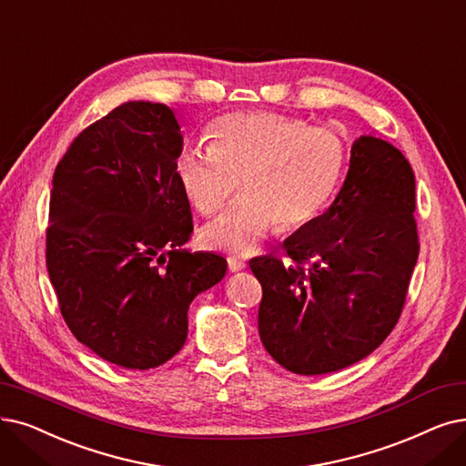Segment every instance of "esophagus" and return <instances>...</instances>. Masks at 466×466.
<instances>
[{
	"mask_svg": "<svg viewBox=\"0 0 466 466\" xmlns=\"http://www.w3.org/2000/svg\"><path fill=\"white\" fill-rule=\"evenodd\" d=\"M228 268L232 272H238V270H244L246 268V262L241 260L239 257H228Z\"/></svg>",
	"mask_w": 466,
	"mask_h": 466,
	"instance_id": "obj_1",
	"label": "esophagus"
}]
</instances>
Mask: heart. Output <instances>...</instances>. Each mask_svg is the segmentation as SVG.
<instances>
[{
	"label": "heart",
	"mask_w": 466,
	"mask_h": 466,
	"mask_svg": "<svg viewBox=\"0 0 466 466\" xmlns=\"http://www.w3.org/2000/svg\"><path fill=\"white\" fill-rule=\"evenodd\" d=\"M209 148L187 147L177 154L175 177L199 215H213L239 180L241 199L201 230L209 249L246 255L270 230L307 227L329 204L345 173L342 140L305 121L238 112L208 129Z\"/></svg>",
	"instance_id": "heart-1"
}]
</instances>
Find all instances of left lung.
<instances>
[{
	"label": "left lung",
	"mask_w": 466,
	"mask_h": 466,
	"mask_svg": "<svg viewBox=\"0 0 466 466\" xmlns=\"http://www.w3.org/2000/svg\"><path fill=\"white\" fill-rule=\"evenodd\" d=\"M415 175L398 148L354 140L329 209L283 241L289 262L249 260L262 286L258 335L299 375L345 370L390 335L419 257Z\"/></svg>",
	"instance_id": "left-lung-1"
}]
</instances>
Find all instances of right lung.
<instances>
[{"instance_id": "1", "label": "right lung", "mask_w": 466, "mask_h": 466, "mask_svg": "<svg viewBox=\"0 0 466 466\" xmlns=\"http://www.w3.org/2000/svg\"><path fill=\"white\" fill-rule=\"evenodd\" d=\"M173 110L131 100L79 133L53 175L47 272L74 337L126 370L183 349L194 297L227 258L180 249L194 232L175 177Z\"/></svg>"}]
</instances>
